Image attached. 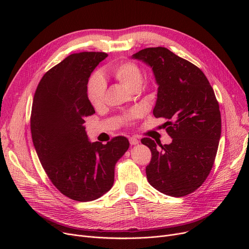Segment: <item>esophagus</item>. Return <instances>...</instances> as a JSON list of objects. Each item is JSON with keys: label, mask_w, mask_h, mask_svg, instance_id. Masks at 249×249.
Segmentation results:
<instances>
[{"label": "esophagus", "mask_w": 249, "mask_h": 249, "mask_svg": "<svg viewBox=\"0 0 249 249\" xmlns=\"http://www.w3.org/2000/svg\"><path fill=\"white\" fill-rule=\"evenodd\" d=\"M129 142H130V144H131V145H135V144H138L139 140L136 137H130Z\"/></svg>", "instance_id": "esophagus-1"}]
</instances>
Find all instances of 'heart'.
<instances>
[{
    "mask_svg": "<svg viewBox=\"0 0 249 249\" xmlns=\"http://www.w3.org/2000/svg\"><path fill=\"white\" fill-rule=\"evenodd\" d=\"M109 71L118 82L131 90L139 89L142 84V71L135 62H116L109 68ZM105 95H106V83L100 74L95 73L90 76L88 84V98L91 106L96 109L102 107L105 101ZM140 115L141 112L139 110H132L123 115L122 120L124 122H130Z\"/></svg>",
    "mask_w": 249,
    "mask_h": 249,
    "instance_id": "b5f03b06",
    "label": "heart"
}]
</instances>
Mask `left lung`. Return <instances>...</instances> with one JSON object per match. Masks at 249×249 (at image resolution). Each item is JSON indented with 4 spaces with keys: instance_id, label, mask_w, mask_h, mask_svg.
<instances>
[{
    "instance_id": "left-lung-1",
    "label": "left lung",
    "mask_w": 249,
    "mask_h": 249,
    "mask_svg": "<svg viewBox=\"0 0 249 249\" xmlns=\"http://www.w3.org/2000/svg\"><path fill=\"white\" fill-rule=\"evenodd\" d=\"M152 69L159 85L153 109L163 118L171 144L141 139L149 147V184L160 193L182 197L197 190L213 167L221 136V114L204 72L165 47L144 48L132 55Z\"/></svg>"
}]
</instances>
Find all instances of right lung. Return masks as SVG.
Returning <instances> with one entry per match:
<instances>
[{"mask_svg": "<svg viewBox=\"0 0 249 249\" xmlns=\"http://www.w3.org/2000/svg\"><path fill=\"white\" fill-rule=\"evenodd\" d=\"M105 52H80L50 69L36 89L30 118L33 144L52 184L78 202L94 201L114 184L115 164L129 148L124 136L89 142L85 118L95 113L88 82Z\"/></svg>", "mask_w": 249, "mask_h": 249, "instance_id": "obj_1", "label": "right lung"}]
</instances>
